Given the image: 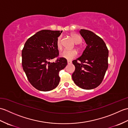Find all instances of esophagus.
I'll return each mask as SVG.
<instances>
[{
	"mask_svg": "<svg viewBox=\"0 0 128 128\" xmlns=\"http://www.w3.org/2000/svg\"><path fill=\"white\" fill-rule=\"evenodd\" d=\"M67 62H68V64H71L72 63V61H70V60H68L67 61Z\"/></svg>",
	"mask_w": 128,
	"mask_h": 128,
	"instance_id": "1",
	"label": "esophagus"
}]
</instances>
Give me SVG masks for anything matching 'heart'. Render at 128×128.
Returning a JSON list of instances; mask_svg holds the SVG:
<instances>
[{
  "mask_svg": "<svg viewBox=\"0 0 128 128\" xmlns=\"http://www.w3.org/2000/svg\"><path fill=\"white\" fill-rule=\"evenodd\" d=\"M71 37L72 39L74 40V42L76 44H79L81 42V38L80 36L76 34L72 33L71 34ZM56 47L58 50H61L62 48V37L59 36L58 37L56 42ZM78 55V53L76 50H62V52L60 53V56L62 58H64L68 60H72L74 58H75Z\"/></svg>",
  "mask_w": 128,
  "mask_h": 128,
  "instance_id": "heart-1",
  "label": "heart"
}]
</instances>
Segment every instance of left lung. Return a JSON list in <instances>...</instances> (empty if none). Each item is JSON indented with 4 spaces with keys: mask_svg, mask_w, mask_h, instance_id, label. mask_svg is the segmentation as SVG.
Listing matches in <instances>:
<instances>
[{
    "mask_svg": "<svg viewBox=\"0 0 128 128\" xmlns=\"http://www.w3.org/2000/svg\"><path fill=\"white\" fill-rule=\"evenodd\" d=\"M86 47L79 58L72 61L75 70L72 74L79 88L91 90L98 86L108 69V50L103 40L91 31L81 29Z\"/></svg>",
    "mask_w": 128,
    "mask_h": 128,
    "instance_id": "left-lung-1",
    "label": "left lung"
}]
</instances>
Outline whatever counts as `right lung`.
Here are the masks:
<instances>
[{
  "label": "right lung",
  "mask_w": 128,
  "mask_h": 128,
  "mask_svg": "<svg viewBox=\"0 0 128 128\" xmlns=\"http://www.w3.org/2000/svg\"><path fill=\"white\" fill-rule=\"evenodd\" d=\"M62 31L44 30L37 32L26 42L22 50V66L29 82L36 89L49 91L60 81L59 72L67 65L66 59L60 58L56 42Z\"/></svg>",
  "instance_id": "add662e5"
}]
</instances>
